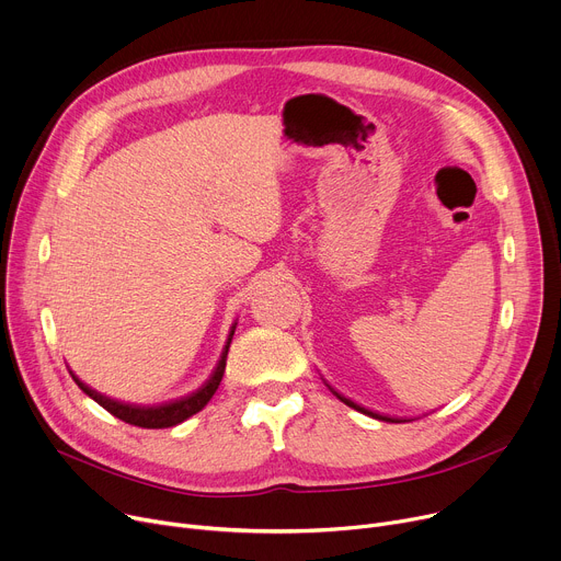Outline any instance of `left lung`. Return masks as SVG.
<instances>
[{
	"mask_svg": "<svg viewBox=\"0 0 561 561\" xmlns=\"http://www.w3.org/2000/svg\"><path fill=\"white\" fill-rule=\"evenodd\" d=\"M335 397H339L343 403H347L350 408H354V410H358V413H363V415H369V417H375V420H381V422H392V424H399V422H394V420H390V417H381V415H377V413H369V410H365V408H360V405H356L354 401H350V399H345L343 394H339V392H335L333 388H329Z\"/></svg>",
	"mask_w": 561,
	"mask_h": 561,
	"instance_id": "left-lung-1",
	"label": "left lung"
}]
</instances>
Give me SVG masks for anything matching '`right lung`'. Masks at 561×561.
I'll return each mask as SVG.
<instances>
[{
    "instance_id": "right-lung-1",
    "label": "right lung",
    "mask_w": 561,
    "mask_h": 561,
    "mask_svg": "<svg viewBox=\"0 0 561 561\" xmlns=\"http://www.w3.org/2000/svg\"><path fill=\"white\" fill-rule=\"evenodd\" d=\"M237 322L230 327V335H228V343L220 352V358L211 371V377L192 394L167 401V403H158V405H137V403H126L119 399H110L96 390H92L90 386H85L73 371H69L71 379L77 381V386L90 397L94 399L99 405H103L110 415H115L117 420L133 424V426H141V428H171L182 424L184 420H190L192 415L201 413V410L207 405V401L214 397V392L220 386L222 379V371H226V360H228V352H230V343H232V335H234Z\"/></svg>"
}]
</instances>
